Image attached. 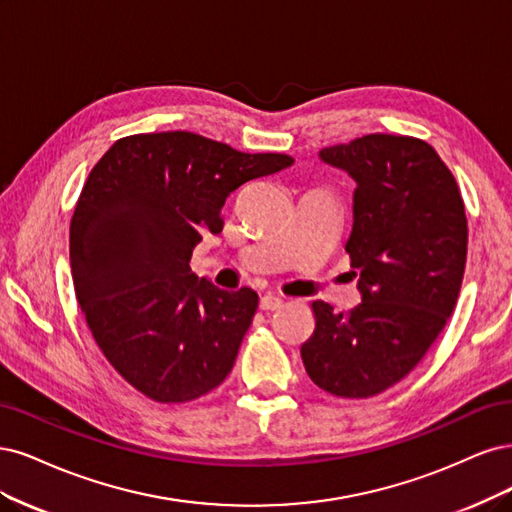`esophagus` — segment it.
<instances>
[{"instance_id": "obj_1", "label": "esophagus", "mask_w": 512, "mask_h": 512, "mask_svg": "<svg viewBox=\"0 0 512 512\" xmlns=\"http://www.w3.org/2000/svg\"><path fill=\"white\" fill-rule=\"evenodd\" d=\"M280 306H283V298H278V295H274V293H263L259 298V308L266 310V312L276 310Z\"/></svg>"}]
</instances>
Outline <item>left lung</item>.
I'll list each match as a JSON object with an SVG mask.
<instances>
[{"mask_svg":"<svg viewBox=\"0 0 512 512\" xmlns=\"http://www.w3.org/2000/svg\"><path fill=\"white\" fill-rule=\"evenodd\" d=\"M355 180L346 240L361 304L349 315L317 300L302 344L312 383L338 398H372L415 368L455 308L468 221L451 170L410 136L370 134L321 148Z\"/></svg>","mask_w":512,"mask_h":512,"instance_id":"obj_1","label":"left lung"}]
</instances>
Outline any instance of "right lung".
Returning a JSON list of instances; mask_svg holds the SVG:
<instances>
[{
	"instance_id": "obj_1",
	"label": "right lung",
	"mask_w": 512,
	"mask_h": 512,
	"mask_svg": "<svg viewBox=\"0 0 512 512\" xmlns=\"http://www.w3.org/2000/svg\"><path fill=\"white\" fill-rule=\"evenodd\" d=\"M293 166L191 131L136 134L95 163L70 225L76 300L106 359L146 398H202L232 372L259 295L197 278L189 261L246 180Z\"/></svg>"
}]
</instances>
